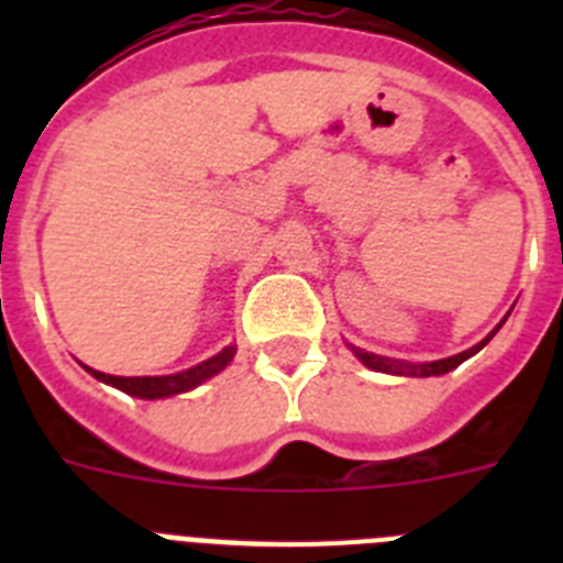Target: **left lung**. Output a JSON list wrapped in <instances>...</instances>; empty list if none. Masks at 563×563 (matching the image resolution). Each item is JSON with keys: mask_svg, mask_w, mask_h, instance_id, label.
Instances as JSON below:
<instances>
[{"mask_svg": "<svg viewBox=\"0 0 563 563\" xmlns=\"http://www.w3.org/2000/svg\"><path fill=\"white\" fill-rule=\"evenodd\" d=\"M501 324H505V318H501ZM499 327H496V330L490 332L487 338H482L476 346H471V350L460 352V355L442 357V361H429V363H409V361H397V357H383V355H375V352L361 350V346H352V343H350V350L355 352V357L363 363V366H369V369H375V372H386V375H400V377H437V375H445V372L456 369V366H460L462 361H467V357H474L476 352H479L482 346H485V343L490 341L496 332H499Z\"/></svg>", "mask_w": 563, "mask_h": 563, "instance_id": "8db88e82", "label": "left lung"}]
</instances>
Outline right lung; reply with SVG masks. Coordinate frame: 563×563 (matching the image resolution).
<instances>
[{"mask_svg":"<svg viewBox=\"0 0 563 563\" xmlns=\"http://www.w3.org/2000/svg\"><path fill=\"white\" fill-rule=\"evenodd\" d=\"M233 355H236V346L231 343V346H225V350L217 352V355L208 357V361L197 363V366H191V369L174 372V375H157V377L103 375V372L89 369V366H84V369L96 377V380L109 383V386L126 391V395H132V397H141V400H163V397H174V395H183V391L197 389L200 383L211 380L213 375H220L228 363L233 361Z\"/></svg>","mask_w":563,"mask_h":563,"instance_id":"add662e5","label":"right lung"}]
</instances>
